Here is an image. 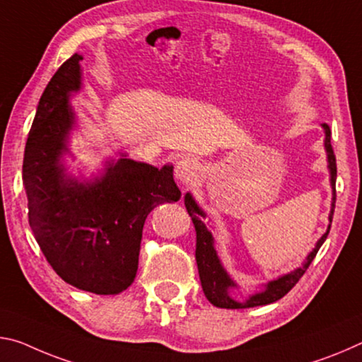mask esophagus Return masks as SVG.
<instances>
[{
	"label": "esophagus",
	"instance_id": "obj_1",
	"mask_svg": "<svg viewBox=\"0 0 362 362\" xmlns=\"http://www.w3.org/2000/svg\"><path fill=\"white\" fill-rule=\"evenodd\" d=\"M200 170V165L195 158L192 157H181L176 162L175 167V176L180 180L181 182H191L192 180H195Z\"/></svg>",
	"mask_w": 362,
	"mask_h": 362
}]
</instances>
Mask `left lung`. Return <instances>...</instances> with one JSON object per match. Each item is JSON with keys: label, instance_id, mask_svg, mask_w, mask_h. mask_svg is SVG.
Listing matches in <instances>:
<instances>
[{"label": "left lung", "instance_id": "obj_1", "mask_svg": "<svg viewBox=\"0 0 362 362\" xmlns=\"http://www.w3.org/2000/svg\"><path fill=\"white\" fill-rule=\"evenodd\" d=\"M322 127L325 129L324 144H325V151H327L330 185H332V189H334V197H332V210H330V216H329V220L332 223V218H334V210H335V199H337V191H335L337 160H335L334 149H332V144H330V128L327 123H322ZM185 205H186V210L189 213V216H191L194 228H195V262H197L202 290H204L206 300H209L211 305H215L218 308H226V310H242V308L262 306V305H269V303H274V301H277V300H281L284 295L288 293L290 290L293 288L295 284L300 281V277L305 274L308 268H310L311 262L315 259L316 253L319 252V248H321V245L324 244V240L327 239L329 230H330V226H329L327 233H325L321 239H319L315 250L308 255L303 268H298L293 272H288V274L279 277V279L271 281L268 286H266L264 292L255 293L245 301V303H239V301L233 300L228 295V288L234 287L235 284L230 281L228 272L224 271V268L220 263V259H218L215 247H213L211 230L209 229V226H206L204 221L205 213L199 209V205L195 204V200L192 199L191 194L185 195Z\"/></svg>", "mask_w": 362, "mask_h": 362}]
</instances>
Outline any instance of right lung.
<instances>
[{
    "mask_svg": "<svg viewBox=\"0 0 362 362\" xmlns=\"http://www.w3.org/2000/svg\"><path fill=\"white\" fill-rule=\"evenodd\" d=\"M81 59H67L41 94L22 180L28 223L52 269L76 288L115 295L136 277L147 215L158 204L180 200L181 191L173 167L158 170L125 157L93 182L65 175L61 156L75 120L69 96L80 90Z\"/></svg>",
    "mask_w": 362,
    "mask_h": 362,
    "instance_id": "obj_1",
    "label": "right lung"
}]
</instances>
